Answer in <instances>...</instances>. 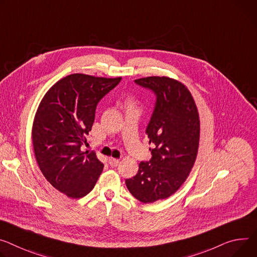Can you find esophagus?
I'll list each match as a JSON object with an SVG mask.
<instances>
[{
    "label": "esophagus",
    "mask_w": 257,
    "mask_h": 257,
    "mask_svg": "<svg viewBox=\"0 0 257 257\" xmlns=\"http://www.w3.org/2000/svg\"><path fill=\"white\" fill-rule=\"evenodd\" d=\"M108 163H109V165H110L111 167H116V166L119 165V159L109 158V159H108Z\"/></svg>",
    "instance_id": "obj_1"
}]
</instances>
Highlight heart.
Listing matches in <instances>:
<instances>
[{
    "label": "heart",
    "mask_w": 257,
    "mask_h": 257,
    "mask_svg": "<svg viewBox=\"0 0 257 257\" xmlns=\"http://www.w3.org/2000/svg\"><path fill=\"white\" fill-rule=\"evenodd\" d=\"M128 103H129V105H130V106H132V105H134V103H135V102H134V100H133V99H130Z\"/></svg>",
    "instance_id": "obj_1"
}]
</instances>
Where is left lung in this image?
I'll return each instance as SVG.
<instances>
[{
	"label": "left lung",
	"mask_w": 257,
	"mask_h": 257,
	"mask_svg": "<svg viewBox=\"0 0 257 257\" xmlns=\"http://www.w3.org/2000/svg\"><path fill=\"white\" fill-rule=\"evenodd\" d=\"M134 82L156 95L146 131L154 148L151 160L141 162L126 185L138 201L154 203L173 195L188 178L198 154L199 112L189 89L174 79L148 77Z\"/></svg>",
	"instance_id": "obj_1"
}]
</instances>
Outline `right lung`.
<instances>
[{"instance_id": "obj_1", "label": "right lung", "mask_w": 257, "mask_h": 257, "mask_svg": "<svg viewBox=\"0 0 257 257\" xmlns=\"http://www.w3.org/2000/svg\"><path fill=\"white\" fill-rule=\"evenodd\" d=\"M122 78L66 76L43 97L33 125V145L45 178L68 198L89 194L102 172L94 152H82L100 99Z\"/></svg>"}]
</instances>
